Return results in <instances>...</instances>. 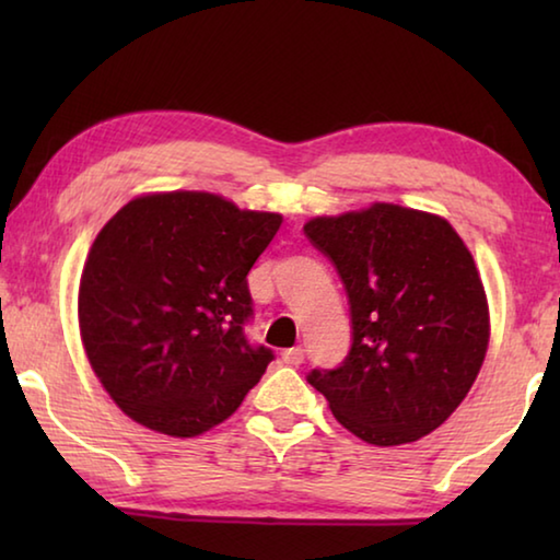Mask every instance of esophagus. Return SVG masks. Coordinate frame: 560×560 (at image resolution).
Instances as JSON below:
<instances>
[{
  "label": "esophagus",
  "mask_w": 560,
  "mask_h": 560,
  "mask_svg": "<svg viewBox=\"0 0 560 560\" xmlns=\"http://www.w3.org/2000/svg\"><path fill=\"white\" fill-rule=\"evenodd\" d=\"M303 358H306V353H303L301 346L289 348V350H283V353H281V360H283V363H287V365H301Z\"/></svg>",
  "instance_id": "1"
}]
</instances>
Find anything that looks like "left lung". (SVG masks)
I'll list each match as a JSON object with an SVG mask.
<instances>
[{
	"label": "left lung",
	"mask_w": 560,
	"mask_h": 560,
	"mask_svg": "<svg viewBox=\"0 0 560 560\" xmlns=\"http://www.w3.org/2000/svg\"><path fill=\"white\" fill-rule=\"evenodd\" d=\"M303 234L326 254L350 306V350L306 381L368 444L395 447L438 430L467 397L489 346L479 271L438 214L375 202L316 217Z\"/></svg>",
	"instance_id": "1"
}]
</instances>
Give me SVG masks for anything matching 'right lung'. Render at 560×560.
Returning <instances> with one entry per match:
<instances>
[{
  "instance_id": "right-lung-1",
  "label": "right lung",
  "mask_w": 560,
  "mask_h": 560,
  "mask_svg": "<svg viewBox=\"0 0 560 560\" xmlns=\"http://www.w3.org/2000/svg\"><path fill=\"white\" fill-rule=\"evenodd\" d=\"M281 226L210 192L130 200L98 232L79 289L89 363L122 412L170 438L224 422L261 381L246 273Z\"/></svg>"
}]
</instances>
